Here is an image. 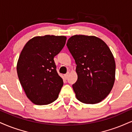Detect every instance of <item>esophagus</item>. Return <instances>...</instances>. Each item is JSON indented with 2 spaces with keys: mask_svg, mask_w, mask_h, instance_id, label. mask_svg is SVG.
I'll return each instance as SVG.
<instances>
[{
  "mask_svg": "<svg viewBox=\"0 0 132 132\" xmlns=\"http://www.w3.org/2000/svg\"><path fill=\"white\" fill-rule=\"evenodd\" d=\"M69 72H68L67 73H66V74H65L64 75V78H65V79H67L68 78V77H69Z\"/></svg>",
  "mask_w": 132,
  "mask_h": 132,
  "instance_id": "obj_1",
  "label": "esophagus"
}]
</instances>
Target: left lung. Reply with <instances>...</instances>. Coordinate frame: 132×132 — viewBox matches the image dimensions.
Here are the masks:
<instances>
[{
	"label": "left lung",
	"instance_id": "8db88e82",
	"mask_svg": "<svg viewBox=\"0 0 132 132\" xmlns=\"http://www.w3.org/2000/svg\"><path fill=\"white\" fill-rule=\"evenodd\" d=\"M67 46L75 61L78 79L72 87L76 97L86 104L100 103L113 89L116 63L113 53L102 39L75 35Z\"/></svg>",
	"mask_w": 132,
	"mask_h": 132
}]
</instances>
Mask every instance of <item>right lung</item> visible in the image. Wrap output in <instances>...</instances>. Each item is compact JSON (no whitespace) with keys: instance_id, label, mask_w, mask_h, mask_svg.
Instances as JSON below:
<instances>
[{"instance_id":"add662e5","label":"right lung","mask_w":132,"mask_h":132,"mask_svg":"<svg viewBox=\"0 0 132 132\" xmlns=\"http://www.w3.org/2000/svg\"><path fill=\"white\" fill-rule=\"evenodd\" d=\"M66 40L65 36L34 37L21 52L18 76L27 97L35 105H48L58 98L63 82L54 57L62 50Z\"/></svg>"}]
</instances>
